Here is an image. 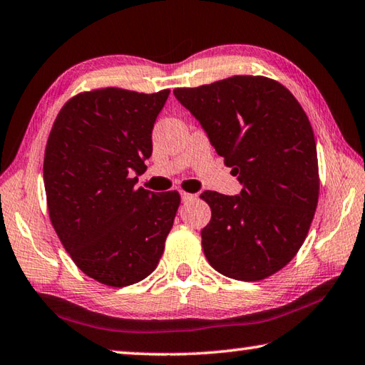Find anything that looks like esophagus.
<instances>
[{
  "instance_id": "obj_1",
  "label": "esophagus",
  "mask_w": 365,
  "mask_h": 365,
  "mask_svg": "<svg viewBox=\"0 0 365 365\" xmlns=\"http://www.w3.org/2000/svg\"><path fill=\"white\" fill-rule=\"evenodd\" d=\"M180 196H182V201L183 202H188V201H193L195 200V195H191V193H185V191H180Z\"/></svg>"
}]
</instances>
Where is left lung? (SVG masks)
Here are the masks:
<instances>
[{
    "label": "left lung",
    "mask_w": 365,
    "mask_h": 365,
    "mask_svg": "<svg viewBox=\"0 0 365 365\" xmlns=\"http://www.w3.org/2000/svg\"><path fill=\"white\" fill-rule=\"evenodd\" d=\"M174 95L243 185L235 196L201 193L212 212L201 230L206 259L235 280L267 279L299 251L317 207L311 122L285 86L261 76L175 88Z\"/></svg>",
    "instance_id": "8db88e82"
}]
</instances>
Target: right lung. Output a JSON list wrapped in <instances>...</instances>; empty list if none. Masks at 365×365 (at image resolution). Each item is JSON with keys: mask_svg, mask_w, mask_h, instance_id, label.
<instances>
[{"mask_svg": "<svg viewBox=\"0 0 365 365\" xmlns=\"http://www.w3.org/2000/svg\"><path fill=\"white\" fill-rule=\"evenodd\" d=\"M170 90L101 88L73 96L49 133L43 180L48 211L77 267L127 287L158 267L180 195L137 188L153 153V127Z\"/></svg>", "mask_w": 365, "mask_h": 365, "instance_id": "right-lung-1", "label": "right lung"}]
</instances>
